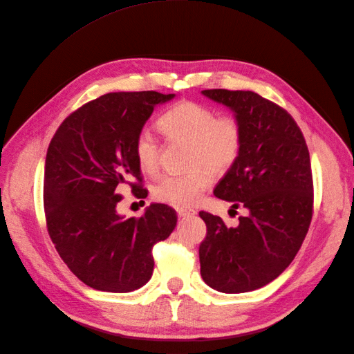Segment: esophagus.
Returning a JSON list of instances; mask_svg holds the SVG:
<instances>
[{"label":"esophagus","instance_id":"34e87169","mask_svg":"<svg viewBox=\"0 0 354 354\" xmlns=\"http://www.w3.org/2000/svg\"><path fill=\"white\" fill-rule=\"evenodd\" d=\"M195 209H192V208H186V207H180V208H177V216L180 217V218H185V217H190V216H195Z\"/></svg>","mask_w":354,"mask_h":354}]
</instances>
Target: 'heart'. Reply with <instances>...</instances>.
Instances as JSON below:
<instances>
[{
	"mask_svg": "<svg viewBox=\"0 0 354 354\" xmlns=\"http://www.w3.org/2000/svg\"><path fill=\"white\" fill-rule=\"evenodd\" d=\"M167 137L190 143L187 173L159 176L152 186L156 201L176 207H189L199 201L212 183L214 173H226L236 162L242 149V127L236 118L221 116L201 103L185 100L168 109L159 120ZM134 156L147 174L159 167V140L142 128L134 138Z\"/></svg>",
	"mask_w": 354,
	"mask_h": 354,
	"instance_id": "obj_1",
	"label": "heart"
}]
</instances>
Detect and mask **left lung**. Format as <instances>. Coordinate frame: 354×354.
Segmentation results:
<instances>
[{"label": "left lung", "mask_w": 354, "mask_h": 354, "mask_svg": "<svg viewBox=\"0 0 354 354\" xmlns=\"http://www.w3.org/2000/svg\"><path fill=\"white\" fill-rule=\"evenodd\" d=\"M242 127L241 153L214 195L248 214L236 227L201 211L207 236L199 245L203 282L241 294L274 281L291 264L313 216V178L299 127L281 106L254 91L203 90Z\"/></svg>", "instance_id": "8db88e82"}]
</instances>
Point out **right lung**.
<instances>
[{
  "instance_id": "right-lung-1",
  "label": "right lung",
  "mask_w": 354,
  "mask_h": 354,
  "mask_svg": "<svg viewBox=\"0 0 354 354\" xmlns=\"http://www.w3.org/2000/svg\"><path fill=\"white\" fill-rule=\"evenodd\" d=\"M174 99L158 91L108 93L85 103L53 136L44 169V209L50 238L71 272L94 289L131 292L152 277V248L177 224L176 211L152 203L140 218L116 211L128 185L142 187L134 138L155 106Z\"/></svg>"
}]
</instances>
